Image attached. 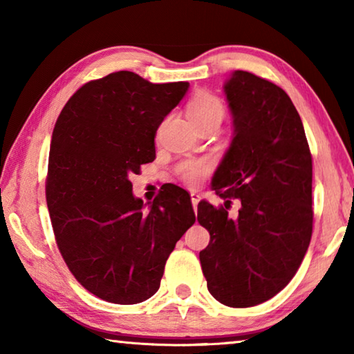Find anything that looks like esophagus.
<instances>
[{
	"label": "esophagus",
	"mask_w": 354,
	"mask_h": 354,
	"mask_svg": "<svg viewBox=\"0 0 354 354\" xmlns=\"http://www.w3.org/2000/svg\"><path fill=\"white\" fill-rule=\"evenodd\" d=\"M201 196L196 194V192H190V200H192V205H194V211L196 214V206H198V201H200Z\"/></svg>",
	"instance_id": "34e87169"
}]
</instances>
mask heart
Wrapping results in <instances>:
<instances>
[{
	"mask_svg": "<svg viewBox=\"0 0 354 354\" xmlns=\"http://www.w3.org/2000/svg\"><path fill=\"white\" fill-rule=\"evenodd\" d=\"M187 113L195 127H200V124L207 122H215L220 124L221 118H223L225 109L221 101L215 97V95L209 92H198L190 100V103L187 106ZM206 171V164H187L183 170V176L187 183L195 184Z\"/></svg>",
	"mask_w": 354,
	"mask_h": 354,
	"instance_id": "obj_1",
	"label": "heart"
}]
</instances>
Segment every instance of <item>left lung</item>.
<instances>
[{
  "label": "left lung",
  "instance_id": "obj_1",
  "mask_svg": "<svg viewBox=\"0 0 354 354\" xmlns=\"http://www.w3.org/2000/svg\"><path fill=\"white\" fill-rule=\"evenodd\" d=\"M231 145L212 176L221 198L241 200L237 218L198 203L211 234L200 251L207 290L225 306L250 308L295 277L313 236V156L298 112L283 88L236 70L223 86Z\"/></svg>",
  "mask_w": 354,
  "mask_h": 354
}]
</instances>
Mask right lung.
Here are the masks:
<instances>
[{"label": "right lung", "mask_w": 354, "mask_h": 354, "mask_svg": "<svg viewBox=\"0 0 354 354\" xmlns=\"http://www.w3.org/2000/svg\"><path fill=\"white\" fill-rule=\"evenodd\" d=\"M189 82L154 84L133 71L91 81L59 115L46 203L59 251L82 287L104 301L153 297L176 242L195 223L187 190L165 184L145 209L131 175L156 158L159 124Z\"/></svg>", "instance_id": "obj_1"}]
</instances>
